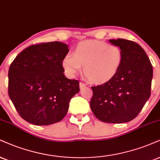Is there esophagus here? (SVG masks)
<instances>
[{"label":"esophagus","mask_w":160,"mask_h":160,"mask_svg":"<svg viewBox=\"0 0 160 160\" xmlns=\"http://www.w3.org/2000/svg\"><path fill=\"white\" fill-rule=\"evenodd\" d=\"M86 83H84V82H80V88H82L86 87Z\"/></svg>","instance_id":"34e87169"}]
</instances>
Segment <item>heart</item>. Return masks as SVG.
<instances>
[{
    "instance_id": "1",
    "label": "heart",
    "mask_w": 160,
    "mask_h": 160,
    "mask_svg": "<svg viewBox=\"0 0 160 160\" xmlns=\"http://www.w3.org/2000/svg\"><path fill=\"white\" fill-rule=\"evenodd\" d=\"M122 62L123 52L118 46L100 40H86L74 48L72 56H65L62 65L70 77L75 76L83 66V74L89 81L104 84L116 77Z\"/></svg>"
}]
</instances>
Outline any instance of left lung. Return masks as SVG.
Returning a JSON list of instances; mask_svg holds the SVG:
<instances>
[{"instance_id": "obj_1", "label": "left lung", "mask_w": 160, "mask_h": 160, "mask_svg": "<svg viewBox=\"0 0 160 160\" xmlns=\"http://www.w3.org/2000/svg\"><path fill=\"white\" fill-rule=\"evenodd\" d=\"M123 52V62L114 79L92 86L90 107L96 118L106 123L121 124L137 116L151 96L153 67L143 48L136 42L109 39Z\"/></svg>"}]
</instances>
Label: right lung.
<instances>
[{"mask_svg": "<svg viewBox=\"0 0 160 160\" xmlns=\"http://www.w3.org/2000/svg\"><path fill=\"white\" fill-rule=\"evenodd\" d=\"M68 46L60 42L31 45L9 69V98L23 119L34 125L55 124L68 112L80 82L65 76L62 60Z\"/></svg>", "mask_w": 160, "mask_h": 160, "instance_id": "right-lung-1", "label": "right lung"}]
</instances>
